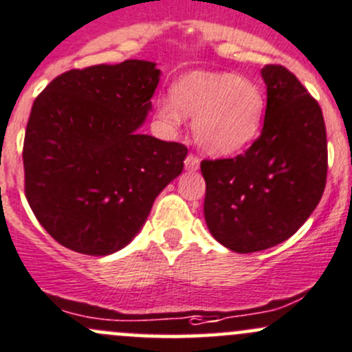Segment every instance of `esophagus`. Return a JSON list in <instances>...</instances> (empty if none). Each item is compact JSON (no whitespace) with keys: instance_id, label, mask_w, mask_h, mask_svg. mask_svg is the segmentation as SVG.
I'll return each mask as SVG.
<instances>
[{"instance_id":"34e87169","label":"esophagus","mask_w":352,"mask_h":352,"mask_svg":"<svg viewBox=\"0 0 352 352\" xmlns=\"http://www.w3.org/2000/svg\"><path fill=\"white\" fill-rule=\"evenodd\" d=\"M199 165H201V160H199L197 155L188 153L187 158H186V168L190 170V172H194V170L199 168Z\"/></svg>"}]
</instances>
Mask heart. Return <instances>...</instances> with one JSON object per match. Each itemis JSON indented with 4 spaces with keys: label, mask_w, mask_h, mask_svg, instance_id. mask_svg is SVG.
I'll use <instances>...</instances> for the list:
<instances>
[{
    "label": "heart",
    "mask_w": 352,
    "mask_h": 352,
    "mask_svg": "<svg viewBox=\"0 0 352 352\" xmlns=\"http://www.w3.org/2000/svg\"><path fill=\"white\" fill-rule=\"evenodd\" d=\"M158 113L170 124L195 118L194 135L207 153H238L260 135L266 99L256 82L232 74L194 72L180 79L172 98L158 99Z\"/></svg>",
    "instance_id": "b5f03b06"
}]
</instances>
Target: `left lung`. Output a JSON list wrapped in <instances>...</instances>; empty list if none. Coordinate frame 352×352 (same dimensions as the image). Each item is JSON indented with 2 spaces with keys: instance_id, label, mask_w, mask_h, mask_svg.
I'll use <instances>...</instances> for the list:
<instances>
[{
  "instance_id": "1",
  "label": "left lung",
  "mask_w": 352,
  "mask_h": 352,
  "mask_svg": "<svg viewBox=\"0 0 352 352\" xmlns=\"http://www.w3.org/2000/svg\"><path fill=\"white\" fill-rule=\"evenodd\" d=\"M261 135L234 158L202 160L210 234L236 253L276 246L309 219L327 179L322 109L283 65H265Z\"/></svg>"
}]
</instances>
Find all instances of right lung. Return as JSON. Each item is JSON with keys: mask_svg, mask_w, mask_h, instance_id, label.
Returning <instances> with one entry per match:
<instances>
[{"mask_svg": "<svg viewBox=\"0 0 352 352\" xmlns=\"http://www.w3.org/2000/svg\"><path fill=\"white\" fill-rule=\"evenodd\" d=\"M160 80L153 62L60 74L40 92L23 143L25 195L47 232L91 256L138 234L155 199L184 170L187 146L138 131Z\"/></svg>", "mask_w": 352, "mask_h": 352, "instance_id": "obj_1", "label": "right lung"}]
</instances>
